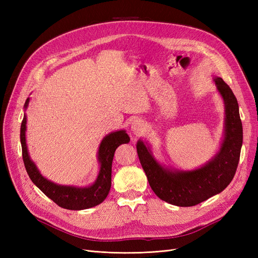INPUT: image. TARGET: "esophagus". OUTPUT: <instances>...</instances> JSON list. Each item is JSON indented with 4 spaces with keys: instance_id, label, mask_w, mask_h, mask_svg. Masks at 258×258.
<instances>
[{
    "instance_id": "esophagus-1",
    "label": "esophagus",
    "mask_w": 258,
    "mask_h": 258,
    "mask_svg": "<svg viewBox=\"0 0 258 258\" xmlns=\"http://www.w3.org/2000/svg\"><path fill=\"white\" fill-rule=\"evenodd\" d=\"M144 123L141 119H135L131 122V131L136 136H141L144 134Z\"/></svg>"
}]
</instances>
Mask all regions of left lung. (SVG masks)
Instances as JSON below:
<instances>
[{"label":"left lung","mask_w":258,"mask_h":258,"mask_svg":"<svg viewBox=\"0 0 258 258\" xmlns=\"http://www.w3.org/2000/svg\"><path fill=\"white\" fill-rule=\"evenodd\" d=\"M224 101V138L218 152L204 166L192 170L168 168L154 157L147 142L139 140L137 152L148 183L157 196L170 205L192 207L223 191L235 176L243 140L238 101L221 77L213 76Z\"/></svg>","instance_id":"1"}]
</instances>
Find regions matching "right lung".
Listing matches in <instances>:
<instances>
[{"instance_id":"add662e5","label":"right lung","mask_w":258,"mask_h":258,"mask_svg":"<svg viewBox=\"0 0 258 258\" xmlns=\"http://www.w3.org/2000/svg\"><path fill=\"white\" fill-rule=\"evenodd\" d=\"M30 98L25 103V111L28 108ZM27 115L25 114L20 128V142L22 147V159L29 177L46 196L54 204L68 210H85L96 207L107 197L112 184V162L116 148L123 143H129L130 138L126 130H117L106 135L101 141L98 150V161L100 165L96 181L89 186L77 187L59 185L44 177L33 160L30 158L26 141Z\"/></svg>"}]
</instances>
